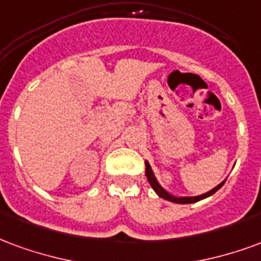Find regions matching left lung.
<instances>
[{
  "label": "left lung",
  "instance_id": "obj_1",
  "mask_svg": "<svg viewBox=\"0 0 261 261\" xmlns=\"http://www.w3.org/2000/svg\"><path fill=\"white\" fill-rule=\"evenodd\" d=\"M146 176H147V180H149L150 186L153 188V191L155 192L160 197H163V199H165V200L168 201H172V203H178V204H191V203H196V201L201 200V199H206L208 196L214 195V193L225 184V179H224L221 184H218V185H217L216 188H213L211 191L206 192V193H203V195L199 196H175L160 185V182L157 180V178H155V175H154L153 170H151V165L149 164V161H146Z\"/></svg>",
  "mask_w": 261,
  "mask_h": 261
}]
</instances>
